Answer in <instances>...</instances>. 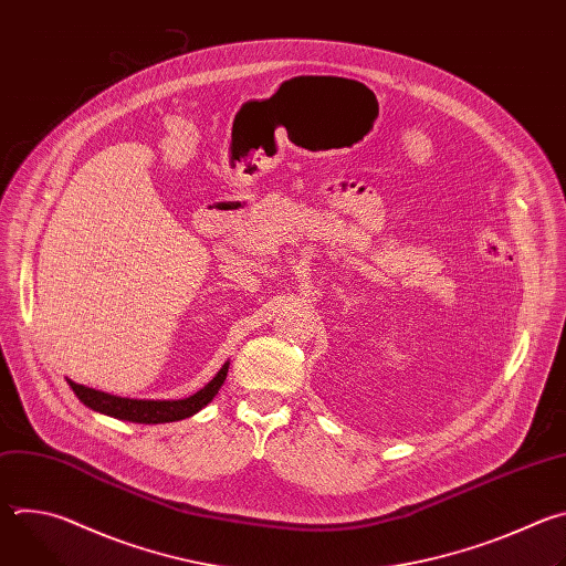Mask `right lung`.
<instances>
[{
    "instance_id": "add662e5",
    "label": "right lung",
    "mask_w": 566,
    "mask_h": 566,
    "mask_svg": "<svg viewBox=\"0 0 566 566\" xmlns=\"http://www.w3.org/2000/svg\"><path fill=\"white\" fill-rule=\"evenodd\" d=\"M228 365L223 363V367L214 374V378L201 387L197 394L188 396V398H177V400H145V398H123V396H114L94 387H85L77 385L73 380L66 378V382L71 385L73 394L77 396L80 402L94 412L120 419V421H129V423H172V421H181L188 417H195L199 410H203L208 402L219 394L226 374H228Z\"/></svg>"
}]
</instances>
